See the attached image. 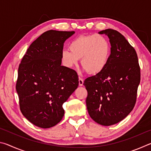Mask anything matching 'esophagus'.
<instances>
[{
  "instance_id": "34e87169",
  "label": "esophagus",
  "mask_w": 151,
  "mask_h": 151,
  "mask_svg": "<svg viewBox=\"0 0 151 151\" xmlns=\"http://www.w3.org/2000/svg\"><path fill=\"white\" fill-rule=\"evenodd\" d=\"M83 83H84V80L82 78L79 77L78 78V84H79V86H83Z\"/></svg>"
}]
</instances>
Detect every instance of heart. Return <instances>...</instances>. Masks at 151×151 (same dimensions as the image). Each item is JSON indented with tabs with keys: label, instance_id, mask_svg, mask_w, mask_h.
Instances as JSON below:
<instances>
[{
	"label": "heart",
	"instance_id": "heart-1",
	"mask_svg": "<svg viewBox=\"0 0 151 151\" xmlns=\"http://www.w3.org/2000/svg\"><path fill=\"white\" fill-rule=\"evenodd\" d=\"M69 50H63L61 52L63 65L73 68L81 59L82 67L91 75L103 71L111 55L109 41L100 35L80 36L70 43Z\"/></svg>",
	"mask_w": 151,
	"mask_h": 151
}]
</instances>
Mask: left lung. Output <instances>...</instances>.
I'll use <instances>...</instances> for the list:
<instances>
[{"instance_id":"1","label":"left lung","mask_w":151,"mask_h":151,"mask_svg":"<svg viewBox=\"0 0 151 151\" xmlns=\"http://www.w3.org/2000/svg\"><path fill=\"white\" fill-rule=\"evenodd\" d=\"M108 36L111 55L105 68L85 79L88 92L86 107L91 119L98 124L118 123L133 109L140 81L139 60L134 48L119 32L101 30Z\"/></svg>"}]
</instances>
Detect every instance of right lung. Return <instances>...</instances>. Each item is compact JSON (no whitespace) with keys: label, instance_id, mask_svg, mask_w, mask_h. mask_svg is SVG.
Here are the masks:
<instances>
[{"label":"right lung","instance_id":"right-lung-1","mask_svg":"<svg viewBox=\"0 0 151 151\" xmlns=\"http://www.w3.org/2000/svg\"><path fill=\"white\" fill-rule=\"evenodd\" d=\"M75 31L50 30L37 38L19 65L16 85L20 109L37 127L55 126L65 114L63 103L78 86L76 71L61 65L65 40Z\"/></svg>","mask_w":151,"mask_h":151}]
</instances>
